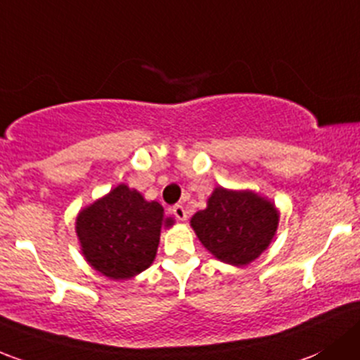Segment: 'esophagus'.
I'll return each mask as SVG.
<instances>
[{
    "mask_svg": "<svg viewBox=\"0 0 360 360\" xmlns=\"http://www.w3.org/2000/svg\"><path fill=\"white\" fill-rule=\"evenodd\" d=\"M172 214L177 221H186L188 219V212L184 210L183 205H174L172 207Z\"/></svg>",
    "mask_w": 360,
    "mask_h": 360,
    "instance_id": "obj_1",
    "label": "esophagus"
}]
</instances>
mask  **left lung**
<instances>
[{"instance_id":"1","label":"left lung","mask_w":360,"mask_h":360,"mask_svg":"<svg viewBox=\"0 0 360 360\" xmlns=\"http://www.w3.org/2000/svg\"><path fill=\"white\" fill-rule=\"evenodd\" d=\"M190 224L215 259L243 267L271 245L279 226V210L269 198L252 190L217 186Z\"/></svg>"}]
</instances>
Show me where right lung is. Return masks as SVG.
<instances>
[{"label": "right lung", "instance_id": "obj_1", "mask_svg": "<svg viewBox=\"0 0 360 360\" xmlns=\"http://www.w3.org/2000/svg\"><path fill=\"white\" fill-rule=\"evenodd\" d=\"M174 226L164 207L134 188L119 184L79 210L75 217L86 262L110 279H129L153 264L160 229Z\"/></svg>", "mask_w": 360, "mask_h": 360}]
</instances>
